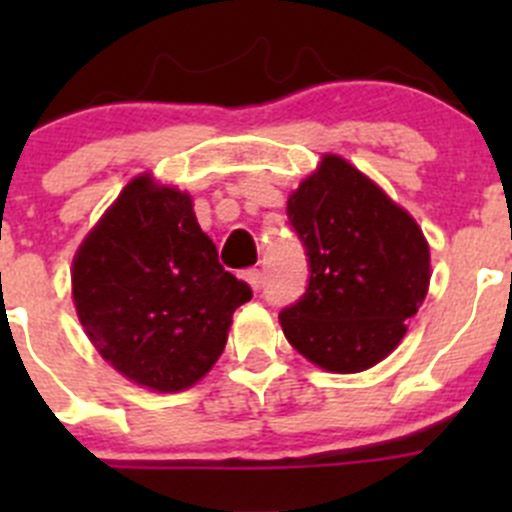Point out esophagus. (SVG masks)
<instances>
[{
    "label": "esophagus",
    "instance_id": "34e87169",
    "mask_svg": "<svg viewBox=\"0 0 512 512\" xmlns=\"http://www.w3.org/2000/svg\"><path fill=\"white\" fill-rule=\"evenodd\" d=\"M242 280L247 282V285H250L252 289H260L262 287V272L260 270H255V267H250V270H245L242 272Z\"/></svg>",
    "mask_w": 512,
    "mask_h": 512
}]
</instances>
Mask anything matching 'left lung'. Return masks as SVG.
I'll return each instance as SVG.
<instances>
[{
	"instance_id": "1",
	"label": "left lung",
	"mask_w": 512,
	"mask_h": 512,
	"mask_svg": "<svg viewBox=\"0 0 512 512\" xmlns=\"http://www.w3.org/2000/svg\"><path fill=\"white\" fill-rule=\"evenodd\" d=\"M307 252L309 285L280 312L287 342L312 364L356 374L399 347L428 292L431 257L421 227L374 180L339 156L287 200Z\"/></svg>"
}]
</instances>
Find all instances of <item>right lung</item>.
I'll list each match as a JSON object with an SVG mask.
<instances>
[{
	"label": "right lung",
	"instance_id": "obj_1",
	"mask_svg": "<svg viewBox=\"0 0 512 512\" xmlns=\"http://www.w3.org/2000/svg\"><path fill=\"white\" fill-rule=\"evenodd\" d=\"M76 314L98 354L153 391L203 379L252 289L218 262L188 193L133 178L81 242L71 270Z\"/></svg>",
	"mask_w": 512,
	"mask_h": 512
}]
</instances>
